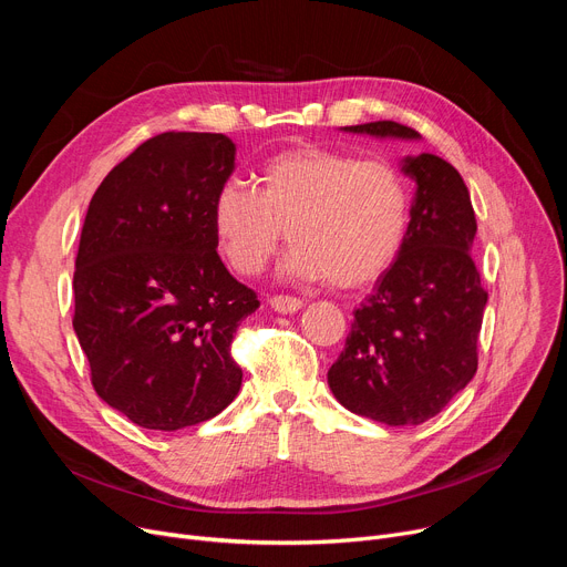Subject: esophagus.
<instances>
[{
  "label": "esophagus",
  "instance_id": "esophagus-1",
  "mask_svg": "<svg viewBox=\"0 0 567 567\" xmlns=\"http://www.w3.org/2000/svg\"><path fill=\"white\" fill-rule=\"evenodd\" d=\"M271 308L276 310V312H282V315H287V312H299L301 308H303V301L301 299H296V296H287V293H276V296H271Z\"/></svg>",
  "mask_w": 567,
  "mask_h": 567
}]
</instances>
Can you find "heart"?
Here are the masks:
<instances>
[{
  "label": "heart",
  "instance_id": "1",
  "mask_svg": "<svg viewBox=\"0 0 567 567\" xmlns=\"http://www.w3.org/2000/svg\"><path fill=\"white\" fill-rule=\"evenodd\" d=\"M411 220L406 176L389 161L296 146L266 158L257 190L227 178L212 202L223 257L257 276L287 241V274L338 289L370 285L398 259Z\"/></svg>",
  "mask_w": 567,
  "mask_h": 567
}]
</instances>
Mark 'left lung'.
<instances>
[{
    "label": "left lung",
    "mask_w": 567,
    "mask_h": 567,
    "mask_svg": "<svg viewBox=\"0 0 567 567\" xmlns=\"http://www.w3.org/2000/svg\"><path fill=\"white\" fill-rule=\"evenodd\" d=\"M377 137H421L398 122L344 126ZM415 182L406 241L353 312L329 385L342 406L383 425H421L478 370L487 291L471 257L475 214L460 172L434 154L406 158Z\"/></svg>",
    "instance_id": "1"
}]
</instances>
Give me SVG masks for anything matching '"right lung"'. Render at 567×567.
I'll list each match as a JSON object with an SVG mask.
<instances>
[{"mask_svg": "<svg viewBox=\"0 0 567 567\" xmlns=\"http://www.w3.org/2000/svg\"><path fill=\"white\" fill-rule=\"evenodd\" d=\"M223 133H161L103 178L75 257L73 329L101 400L146 430L218 415L241 389L231 340L259 308L216 252Z\"/></svg>", "mask_w": 567, "mask_h": 567, "instance_id": "right-lung-1", "label": "right lung"}]
</instances>
